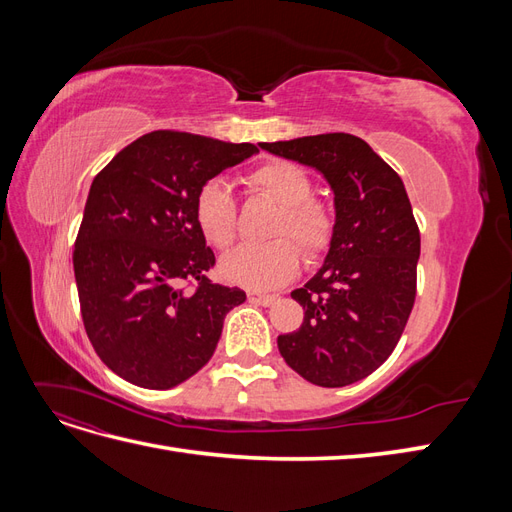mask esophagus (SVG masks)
I'll return each instance as SVG.
<instances>
[{
  "label": "esophagus",
  "instance_id": "esophagus-1",
  "mask_svg": "<svg viewBox=\"0 0 512 512\" xmlns=\"http://www.w3.org/2000/svg\"><path fill=\"white\" fill-rule=\"evenodd\" d=\"M250 299L252 301H258L260 305H265V307H271V305H275L277 301H280V294H250Z\"/></svg>",
  "mask_w": 512,
  "mask_h": 512
}]
</instances>
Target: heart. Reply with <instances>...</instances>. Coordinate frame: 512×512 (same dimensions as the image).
I'll use <instances>...</instances> for the list:
<instances>
[{
	"label": "heart",
	"mask_w": 512,
	"mask_h": 512,
	"mask_svg": "<svg viewBox=\"0 0 512 512\" xmlns=\"http://www.w3.org/2000/svg\"><path fill=\"white\" fill-rule=\"evenodd\" d=\"M250 188L271 196L282 205L267 243H245L226 254L220 273L230 284L250 290H271L286 284L301 269V252L290 239L299 241L305 256L316 258L327 250L333 237V215L327 205L312 198V179L292 162H271L247 177ZM194 220L213 247H228L237 237V200L224 179H209L194 200Z\"/></svg>",
	"instance_id": "heart-1"
}]
</instances>
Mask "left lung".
<instances>
[{"instance_id":"left-lung-1","label":"left lung","mask_w":512,"mask_h":512,"mask_svg":"<svg viewBox=\"0 0 512 512\" xmlns=\"http://www.w3.org/2000/svg\"><path fill=\"white\" fill-rule=\"evenodd\" d=\"M318 170L333 192L335 224L322 267L290 297L299 331L277 337L307 382L337 389L367 378L395 350L416 297L421 235L395 170L363 138L335 132L260 143Z\"/></svg>"}]
</instances>
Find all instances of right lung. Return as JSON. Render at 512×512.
<instances>
[{"mask_svg": "<svg viewBox=\"0 0 512 512\" xmlns=\"http://www.w3.org/2000/svg\"><path fill=\"white\" fill-rule=\"evenodd\" d=\"M250 143L158 130L136 138L89 188L74 277L83 324L102 363L153 391L192 378L213 356L245 292L211 284L215 262L194 220L203 183L254 156ZM183 279L199 288L185 293Z\"/></svg>", "mask_w": 512, "mask_h": 512, "instance_id": "add662e5", "label": "right lung"}]
</instances>
